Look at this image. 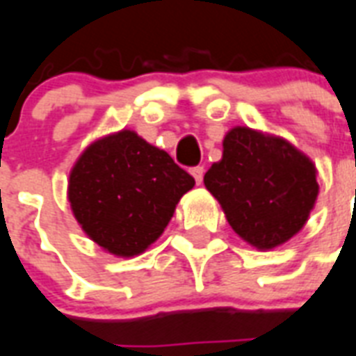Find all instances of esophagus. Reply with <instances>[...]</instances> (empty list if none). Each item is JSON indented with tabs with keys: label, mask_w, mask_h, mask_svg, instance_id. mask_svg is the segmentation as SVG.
<instances>
[{
	"label": "esophagus",
	"mask_w": 356,
	"mask_h": 356,
	"mask_svg": "<svg viewBox=\"0 0 356 356\" xmlns=\"http://www.w3.org/2000/svg\"><path fill=\"white\" fill-rule=\"evenodd\" d=\"M190 173L194 175L195 183H197V184L203 183V173H205L203 166H194V168H192V170H190Z\"/></svg>",
	"instance_id": "34e87169"
}]
</instances>
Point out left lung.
I'll use <instances>...</instances> for the list:
<instances>
[{
	"label": "left lung",
	"mask_w": 356,
	"mask_h": 356,
	"mask_svg": "<svg viewBox=\"0 0 356 356\" xmlns=\"http://www.w3.org/2000/svg\"><path fill=\"white\" fill-rule=\"evenodd\" d=\"M316 173L314 162L284 138L234 127L223 138L222 161L203 181L238 236L273 249L309 220L320 192Z\"/></svg>",
	"instance_id": "left-lung-1"
}]
</instances>
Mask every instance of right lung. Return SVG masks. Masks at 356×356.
Returning <instances> with one entry per match:
<instances>
[{"label":"right lung","instance_id":"1","mask_svg":"<svg viewBox=\"0 0 356 356\" xmlns=\"http://www.w3.org/2000/svg\"><path fill=\"white\" fill-rule=\"evenodd\" d=\"M194 177L129 129L92 142L70 172L68 201L90 240L116 257L144 253Z\"/></svg>","mask_w":356,"mask_h":356}]
</instances>
